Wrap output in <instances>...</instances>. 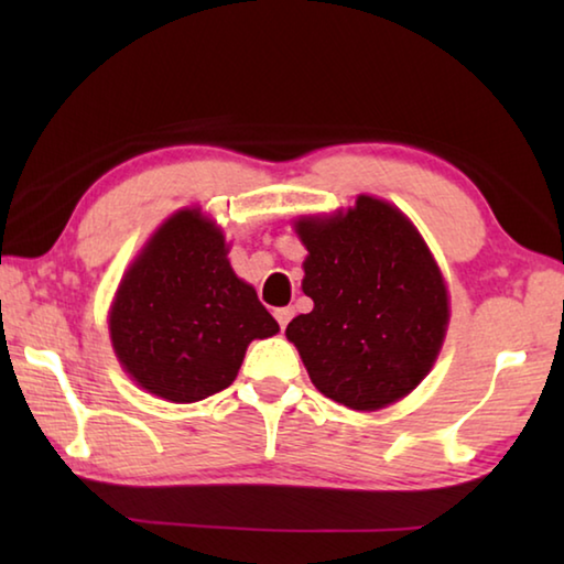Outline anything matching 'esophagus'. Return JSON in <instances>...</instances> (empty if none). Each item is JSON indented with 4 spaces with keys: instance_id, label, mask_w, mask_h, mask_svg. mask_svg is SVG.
Instances as JSON below:
<instances>
[{
    "instance_id": "esophagus-1",
    "label": "esophagus",
    "mask_w": 564,
    "mask_h": 564,
    "mask_svg": "<svg viewBox=\"0 0 564 564\" xmlns=\"http://www.w3.org/2000/svg\"><path fill=\"white\" fill-rule=\"evenodd\" d=\"M273 316H275V321H279V326L285 328V326H289V321L293 318V308H291V305H283V308H275Z\"/></svg>"
}]
</instances>
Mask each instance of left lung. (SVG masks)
Listing matches in <instances>:
<instances>
[{
	"label": "left lung",
	"instance_id": "8db88e82",
	"mask_svg": "<svg viewBox=\"0 0 564 564\" xmlns=\"http://www.w3.org/2000/svg\"><path fill=\"white\" fill-rule=\"evenodd\" d=\"M308 248L303 293L313 311L285 336L323 395L378 410L408 395L443 346L447 291L431 251L408 218L360 196L333 218L295 224Z\"/></svg>",
	"mask_w": 564,
	"mask_h": 564
}]
</instances>
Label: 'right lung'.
<instances>
[{"label": "right lung", "instance_id": "1", "mask_svg": "<svg viewBox=\"0 0 564 564\" xmlns=\"http://www.w3.org/2000/svg\"><path fill=\"white\" fill-rule=\"evenodd\" d=\"M109 328L117 358L141 388L196 403L231 386L248 343L279 333V323L236 279L221 231L186 208L123 275Z\"/></svg>", "mask_w": 564, "mask_h": 564}]
</instances>
